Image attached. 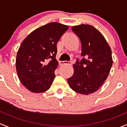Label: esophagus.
<instances>
[{"label": "esophagus", "mask_w": 127, "mask_h": 127, "mask_svg": "<svg viewBox=\"0 0 127 127\" xmlns=\"http://www.w3.org/2000/svg\"><path fill=\"white\" fill-rule=\"evenodd\" d=\"M72 62L71 61H61L60 62V64L61 65H65V64H68V65H71Z\"/></svg>", "instance_id": "1"}]
</instances>
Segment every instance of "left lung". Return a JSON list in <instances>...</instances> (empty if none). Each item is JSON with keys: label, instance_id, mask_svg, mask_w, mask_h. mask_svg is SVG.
Listing matches in <instances>:
<instances>
[{"label": "left lung", "instance_id": "1", "mask_svg": "<svg viewBox=\"0 0 127 127\" xmlns=\"http://www.w3.org/2000/svg\"><path fill=\"white\" fill-rule=\"evenodd\" d=\"M71 29L80 39L82 53L73 65L74 73L68 83L76 92L88 95L98 91L108 78L112 65L111 50L94 26L81 24Z\"/></svg>", "mask_w": 127, "mask_h": 127}]
</instances>
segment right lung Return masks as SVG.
<instances>
[{
	"label": "right lung",
	"instance_id": "obj_1",
	"mask_svg": "<svg viewBox=\"0 0 127 127\" xmlns=\"http://www.w3.org/2000/svg\"><path fill=\"white\" fill-rule=\"evenodd\" d=\"M68 26L56 22L44 25L23 40L17 53L16 67L21 83L30 91L41 93L50 88L58 65L57 43Z\"/></svg>",
	"mask_w": 127,
	"mask_h": 127
}]
</instances>
